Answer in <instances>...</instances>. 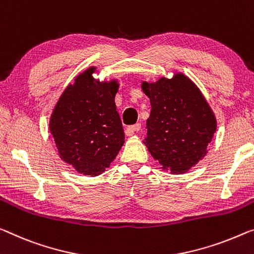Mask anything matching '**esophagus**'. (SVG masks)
I'll return each mask as SVG.
<instances>
[{
    "mask_svg": "<svg viewBox=\"0 0 254 254\" xmlns=\"http://www.w3.org/2000/svg\"><path fill=\"white\" fill-rule=\"evenodd\" d=\"M140 130V124H135L132 126H129L126 128V135H132L134 131H139Z\"/></svg>",
    "mask_w": 254,
    "mask_h": 254,
    "instance_id": "esophagus-1",
    "label": "esophagus"
}]
</instances>
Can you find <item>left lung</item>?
Returning <instances> with one entry per match:
<instances>
[{"label":"left lung","instance_id":"8db88e82","mask_svg":"<svg viewBox=\"0 0 254 254\" xmlns=\"http://www.w3.org/2000/svg\"><path fill=\"white\" fill-rule=\"evenodd\" d=\"M151 114L146 120L145 144L162 169L184 174L206 154L217 130L211 108L189 77L176 73L155 83L143 81Z\"/></svg>","mask_w":254,"mask_h":254}]
</instances>
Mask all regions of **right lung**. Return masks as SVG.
<instances>
[{
  "instance_id": "obj_1",
  "label": "right lung",
  "mask_w": 254,
  "mask_h": 254,
  "mask_svg": "<svg viewBox=\"0 0 254 254\" xmlns=\"http://www.w3.org/2000/svg\"><path fill=\"white\" fill-rule=\"evenodd\" d=\"M91 67L62 93L50 119L60 158L79 174L99 176L116 159L125 132L115 96L117 80L97 81Z\"/></svg>"
}]
</instances>
